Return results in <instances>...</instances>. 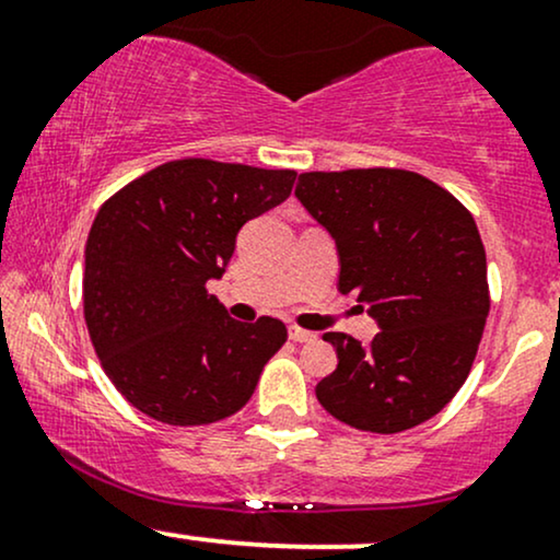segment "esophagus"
<instances>
[{
	"mask_svg": "<svg viewBox=\"0 0 560 560\" xmlns=\"http://www.w3.org/2000/svg\"><path fill=\"white\" fill-rule=\"evenodd\" d=\"M289 339H292V342H313V339H316V334L298 329V326H289Z\"/></svg>",
	"mask_w": 560,
	"mask_h": 560,
	"instance_id": "obj_1",
	"label": "esophagus"
}]
</instances>
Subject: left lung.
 Masks as SVG:
<instances>
[{"label":"left lung","mask_w":560,"mask_h":560,"mask_svg":"<svg viewBox=\"0 0 560 560\" xmlns=\"http://www.w3.org/2000/svg\"><path fill=\"white\" fill-rule=\"evenodd\" d=\"M294 197L337 244L339 292H355L378 326L369 345L324 334L339 363L318 402L363 432L419 427L464 387L490 313L477 223L413 171L302 173Z\"/></svg>","instance_id":"8db88e82"}]
</instances>
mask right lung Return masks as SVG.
<instances>
[{
    "instance_id": "right-lung-1",
    "label": "right lung",
    "mask_w": 560,
    "mask_h": 560,
    "mask_svg": "<svg viewBox=\"0 0 560 560\" xmlns=\"http://www.w3.org/2000/svg\"><path fill=\"white\" fill-rule=\"evenodd\" d=\"M294 178L173 160L100 208L83 253V316L102 369L141 413L199 427L253 397L287 326L240 324L205 284L226 273L240 229L284 202Z\"/></svg>"
}]
</instances>
